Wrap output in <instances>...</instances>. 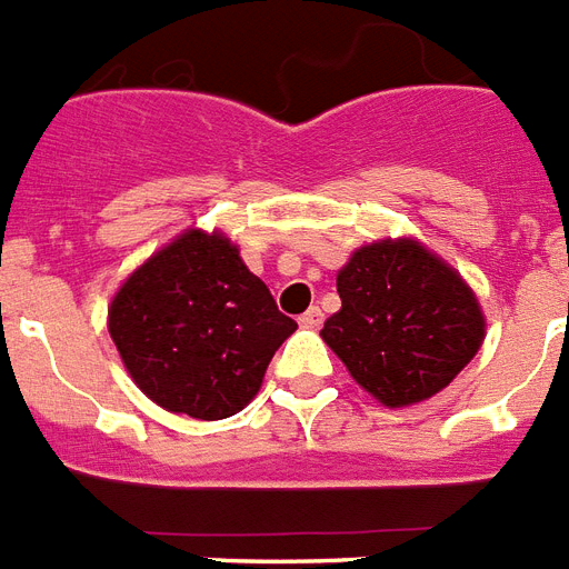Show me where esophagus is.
I'll return each mask as SVG.
<instances>
[{
	"mask_svg": "<svg viewBox=\"0 0 569 569\" xmlns=\"http://www.w3.org/2000/svg\"><path fill=\"white\" fill-rule=\"evenodd\" d=\"M299 322H302L306 329H320V326H322V311L317 306L308 308V311L302 313V317H299Z\"/></svg>",
	"mask_w": 569,
	"mask_h": 569,
	"instance_id": "esophagus-1",
	"label": "esophagus"
}]
</instances>
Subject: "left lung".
<instances>
[{"instance_id":"8db88e82","label":"left lung","mask_w":569,"mask_h":569,"mask_svg":"<svg viewBox=\"0 0 569 569\" xmlns=\"http://www.w3.org/2000/svg\"><path fill=\"white\" fill-rule=\"evenodd\" d=\"M340 311L320 338L381 406L435 397L485 340V313L461 276L413 238L356 249L338 272Z\"/></svg>"}]
</instances>
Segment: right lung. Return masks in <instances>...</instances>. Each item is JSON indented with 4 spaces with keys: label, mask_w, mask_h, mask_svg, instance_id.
<instances>
[{
    "label": "right lung",
    "mask_w": 569,
    "mask_h": 569,
    "mask_svg": "<svg viewBox=\"0 0 569 569\" xmlns=\"http://www.w3.org/2000/svg\"><path fill=\"white\" fill-rule=\"evenodd\" d=\"M108 331L156 406L222 420L256 399L297 322L276 308L222 231L188 229L122 281Z\"/></svg>",
    "instance_id": "right-lung-1"
}]
</instances>
